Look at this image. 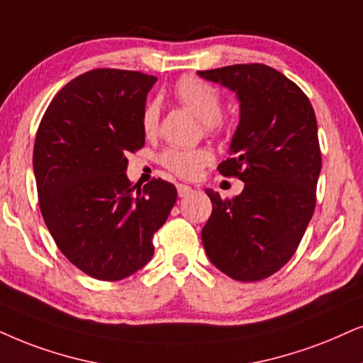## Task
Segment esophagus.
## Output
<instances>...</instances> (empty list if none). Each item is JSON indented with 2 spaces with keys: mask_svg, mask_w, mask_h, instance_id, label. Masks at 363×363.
I'll list each match as a JSON object with an SVG mask.
<instances>
[{
  "mask_svg": "<svg viewBox=\"0 0 363 363\" xmlns=\"http://www.w3.org/2000/svg\"><path fill=\"white\" fill-rule=\"evenodd\" d=\"M176 187H177L179 197H186L187 194H191V191H192V187L187 186V184H177Z\"/></svg>",
  "mask_w": 363,
  "mask_h": 363,
  "instance_id": "obj_1",
  "label": "esophagus"
}]
</instances>
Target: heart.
Segmentation results:
<instances>
[{"label":"heart","instance_id":"obj_1","mask_svg":"<svg viewBox=\"0 0 363 363\" xmlns=\"http://www.w3.org/2000/svg\"><path fill=\"white\" fill-rule=\"evenodd\" d=\"M174 97L177 102L186 107L189 112L204 122L206 130L211 134H219L224 130L223 122V95L209 85L208 82L197 79V77H182L174 85ZM159 117H160V107L157 100H149L144 105L142 110V130L145 135H152L157 132L159 127ZM214 160V154L209 149L199 147V149H181V147H171L166 149L160 154V164L176 174L179 177L184 179H194L201 174V171L206 166H209Z\"/></svg>","mask_w":363,"mask_h":363}]
</instances>
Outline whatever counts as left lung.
<instances>
[{"label": "left lung", "instance_id": "8db88e82", "mask_svg": "<svg viewBox=\"0 0 363 363\" xmlns=\"http://www.w3.org/2000/svg\"><path fill=\"white\" fill-rule=\"evenodd\" d=\"M197 73L240 99L231 157L218 171L245 182L233 199L206 191L213 203L201 235L206 255L229 278L259 281L290 261L313 216L322 169L313 107L300 86L263 63Z\"/></svg>", "mask_w": 363, "mask_h": 363}]
</instances>
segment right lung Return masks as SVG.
<instances>
[{"label": "right lung", "instance_id": "right-lung-1", "mask_svg": "<svg viewBox=\"0 0 363 363\" xmlns=\"http://www.w3.org/2000/svg\"><path fill=\"white\" fill-rule=\"evenodd\" d=\"M155 77L95 68L63 86L36 132L40 211L58 250L95 279L118 281L154 255L177 191L152 179L135 191L127 154L144 147L142 110Z\"/></svg>", "mask_w": 363, "mask_h": 363}]
</instances>
